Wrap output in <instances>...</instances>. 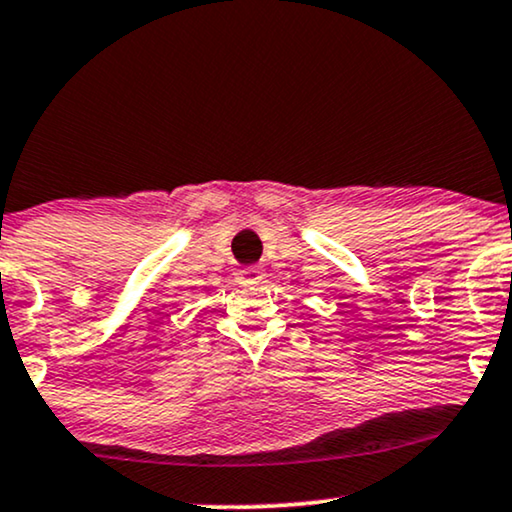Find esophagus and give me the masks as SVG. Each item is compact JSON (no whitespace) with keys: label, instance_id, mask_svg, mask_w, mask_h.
Here are the masks:
<instances>
[{"label":"esophagus","instance_id":"1","mask_svg":"<svg viewBox=\"0 0 512 512\" xmlns=\"http://www.w3.org/2000/svg\"><path fill=\"white\" fill-rule=\"evenodd\" d=\"M234 276H236V281L241 283V286H257V283L262 281V271H260V267L236 269Z\"/></svg>","mask_w":512,"mask_h":512}]
</instances>
